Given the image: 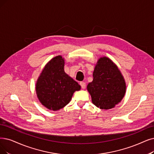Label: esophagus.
<instances>
[{
	"mask_svg": "<svg viewBox=\"0 0 154 154\" xmlns=\"http://www.w3.org/2000/svg\"><path fill=\"white\" fill-rule=\"evenodd\" d=\"M79 85H80L81 87H82L83 89H85V87H86V83H85V82H81L80 83H79Z\"/></svg>",
	"mask_w": 154,
	"mask_h": 154,
	"instance_id": "34e87169",
	"label": "esophagus"
}]
</instances>
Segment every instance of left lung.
<instances>
[{
    "mask_svg": "<svg viewBox=\"0 0 154 154\" xmlns=\"http://www.w3.org/2000/svg\"><path fill=\"white\" fill-rule=\"evenodd\" d=\"M93 76L87 89L94 105L101 109H109L121 101L125 94L126 84L120 71L111 60L106 57L98 60Z\"/></svg>",
    "mask_w": 154,
    "mask_h": 154,
    "instance_id": "1",
    "label": "left lung"
}]
</instances>
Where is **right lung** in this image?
Returning <instances> with one entry per match:
<instances>
[{
    "mask_svg": "<svg viewBox=\"0 0 154 154\" xmlns=\"http://www.w3.org/2000/svg\"><path fill=\"white\" fill-rule=\"evenodd\" d=\"M64 60L59 56L47 64L36 85V94L47 109L57 110L71 100L73 93L80 90L79 85L64 72Z\"/></svg>",
    "mask_w": 154,
    "mask_h": 154,
    "instance_id": "obj_1",
    "label": "right lung"
}]
</instances>
